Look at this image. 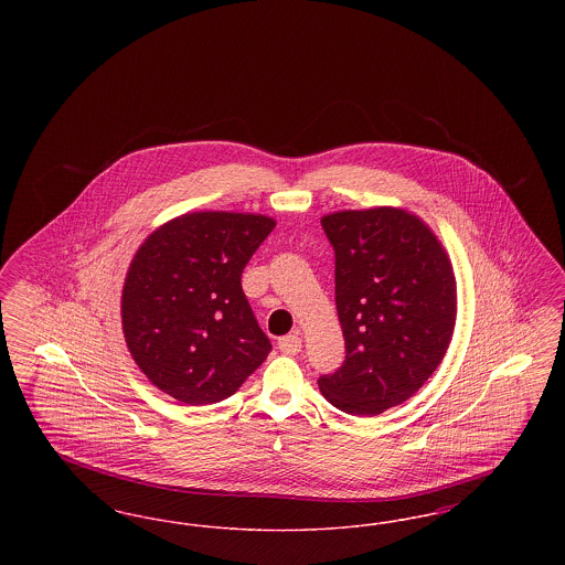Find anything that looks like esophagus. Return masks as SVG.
Listing matches in <instances>:
<instances>
[{
	"label": "esophagus",
	"instance_id": "1",
	"mask_svg": "<svg viewBox=\"0 0 565 565\" xmlns=\"http://www.w3.org/2000/svg\"><path fill=\"white\" fill-rule=\"evenodd\" d=\"M277 348L281 353H286V355H296L300 348H302V341H300V337L298 334H286V337H281L279 341H277Z\"/></svg>",
	"mask_w": 565,
	"mask_h": 565
}]
</instances>
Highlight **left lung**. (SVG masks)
<instances>
[{
  "instance_id": "1",
  "label": "left lung",
  "mask_w": 565,
  "mask_h": 565,
  "mask_svg": "<svg viewBox=\"0 0 565 565\" xmlns=\"http://www.w3.org/2000/svg\"><path fill=\"white\" fill-rule=\"evenodd\" d=\"M334 249V300L345 362L318 379L323 398L350 415L408 401L449 350L456 275L430 226L398 207L323 215Z\"/></svg>"
}]
</instances>
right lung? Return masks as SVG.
Wrapping results in <instances>:
<instances>
[{"label":"right lung","mask_w":565,"mask_h":565,"mask_svg":"<svg viewBox=\"0 0 565 565\" xmlns=\"http://www.w3.org/2000/svg\"><path fill=\"white\" fill-rule=\"evenodd\" d=\"M275 228L269 215L194 212L159 226L122 286V332L135 364L180 403L233 396L269 355L242 273Z\"/></svg>","instance_id":"1"}]
</instances>
